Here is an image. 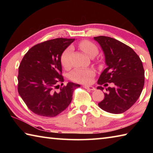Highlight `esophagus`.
Masks as SVG:
<instances>
[{"label": "esophagus", "mask_w": 153, "mask_h": 153, "mask_svg": "<svg viewBox=\"0 0 153 153\" xmlns=\"http://www.w3.org/2000/svg\"><path fill=\"white\" fill-rule=\"evenodd\" d=\"M84 88L87 90H91V91H93V90H95V88L93 87V86H85Z\"/></svg>", "instance_id": "obj_1"}]
</instances>
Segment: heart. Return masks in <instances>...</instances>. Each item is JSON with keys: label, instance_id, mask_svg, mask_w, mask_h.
<instances>
[{"label": "heart", "instance_id": "heart-1", "mask_svg": "<svg viewBox=\"0 0 153 153\" xmlns=\"http://www.w3.org/2000/svg\"><path fill=\"white\" fill-rule=\"evenodd\" d=\"M79 47L90 58H94L98 53L97 46L89 40H83L79 44ZM73 51L71 46H69L62 53L60 61L65 68L70 67V55ZM95 76V71L92 69L77 68L70 74V78L74 82L81 84H89L92 82L93 77Z\"/></svg>", "mask_w": 153, "mask_h": 153}]
</instances>
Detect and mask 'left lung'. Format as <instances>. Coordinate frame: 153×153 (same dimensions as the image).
Here are the masks:
<instances>
[{
    "label": "left lung",
    "mask_w": 153,
    "mask_h": 153,
    "mask_svg": "<svg viewBox=\"0 0 153 153\" xmlns=\"http://www.w3.org/2000/svg\"><path fill=\"white\" fill-rule=\"evenodd\" d=\"M94 40L104 53L107 68L98 80L97 89L113 83L106 88L105 98L98 106L108 113L119 114L128 110L138 99L144 84L143 65L138 55L129 46L107 36H97Z\"/></svg>",
    "instance_id": "obj_1"
}]
</instances>
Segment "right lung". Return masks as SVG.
Instances as JSON below:
<instances>
[{
	"label": "right lung",
	"mask_w": 153,
	"mask_h": 153,
	"mask_svg": "<svg viewBox=\"0 0 153 153\" xmlns=\"http://www.w3.org/2000/svg\"><path fill=\"white\" fill-rule=\"evenodd\" d=\"M74 40L61 38L38 44L27 52L21 62L18 92L36 115L53 117L63 112L71 103L74 90L80 86L68 82L55 91L59 83L64 82L61 55Z\"/></svg>",
	"instance_id": "1"
}]
</instances>
